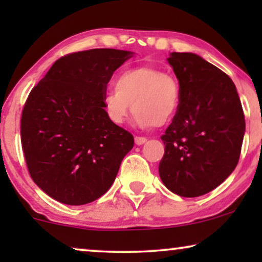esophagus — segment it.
I'll use <instances>...</instances> for the list:
<instances>
[{"label":"esophagus","instance_id":"34e87169","mask_svg":"<svg viewBox=\"0 0 262 262\" xmlns=\"http://www.w3.org/2000/svg\"><path fill=\"white\" fill-rule=\"evenodd\" d=\"M135 142H136V144H137V145H142V144H144V143L146 142V138L145 137H139V136H136Z\"/></svg>","mask_w":262,"mask_h":262}]
</instances>
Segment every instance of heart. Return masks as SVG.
I'll return each instance as SVG.
<instances>
[{
    "instance_id": "1",
    "label": "heart",
    "mask_w": 262,
    "mask_h": 262,
    "mask_svg": "<svg viewBox=\"0 0 262 262\" xmlns=\"http://www.w3.org/2000/svg\"><path fill=\"white\" fill-rule=\"evenodd\" d=\"M114 87L106 92L102 105L107 118L116 125L123 124L134 111L138 126H163L180 107L181 89L178 80L157 68L125 70L117 76Z\"/></svg>"
}]
</instances>
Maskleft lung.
Returning <instances> with one entry per match:
<instances>
[{"label":"left lung","instance_id":"8db88e82","mask_svg":"<svg viewBox=\"0 0 262 262\" xmlns=\"http://www.w3.org/2000/svg\"><path fill=\"white\" fill-rule=\"evenodd\" d=\"M168 62L181 101L161 136L166 146L159 173L169 191L194 198L220 186L237 166L245 114L234 82L213 64L188 52H173Z\"/></svg>","mask_w":262,"mask_h":262}]
</instances>
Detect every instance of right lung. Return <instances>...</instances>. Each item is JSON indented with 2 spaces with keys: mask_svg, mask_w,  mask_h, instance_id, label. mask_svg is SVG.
I'll return each mask as SVG.
<instances>
[{
  "mask_svg": "<svg viewBox=\"0 0 262 262\" xmlns=\"http://www.w3.org/2000/svg\"><path fill=\"white\" fill-rule=\"evenodd\" d=\"M132 53L93 49L57 59L33 87L21 116V144L32 180L68 205L105 194L134 136L107 118L102 100Z\"/></svg>",
  "mask_w": 262,
  "mask_h": 262,
  "instance_id": "1",
  "label": "right lung"
}]
</instances>
